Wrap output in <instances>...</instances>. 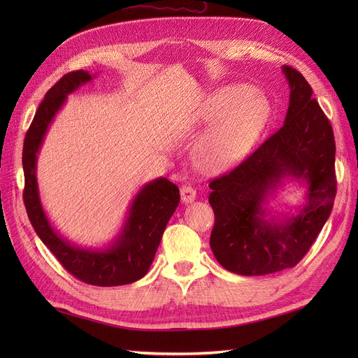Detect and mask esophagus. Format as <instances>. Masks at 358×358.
Masks as SVG:
<instances>
[{
  "instance_id": "obj_1",
  "label": "esophagus",
  "mask_w": 358,
  "mask_h": 358,
  "mask_svg": "<svg viewBox=\"0 0 358 358\" xmlns=\"http://www.w3.org/2000/svg\"><path fill=\"white\" fill-rule=\"evenodd\" d=\"M196 197H197L196 189H194L189 185H182V188H180V199H182L183 203H191V201L196 200Z\"/></svg>"
}]
</instances>
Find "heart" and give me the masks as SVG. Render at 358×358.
<instances>
[{
	"mask_svg": "<svg viewBox=\"0 0 358 358\" xmlns=\"http://www.w3.org/2000/svg\"><path fill=\"white\" fill-rule=\"evenodd\" d=\"M272 116V106L252 86L230 85L206 95L188 116L189 129L209 128L194 146V159L209 175L239 166L251 154Z\"/></svg>",
	"mask_w": 358,
	"mask_h": 358,
	"instance_id": "obj_1",
	"label": "heart"
}]
</instances>
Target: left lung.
I'll use <instances>...</instances> for the list:
<instances>
[{
    "instance_id": "8db88e82",
    "label": "left lung",
    "mask_w": 358,
    "mask_h": 358,
    "mask_svg": "<svg viewBox=\"0 0 358 358\" xmlns=\"http://www.w3.org/2000/svg\"><path fill=\"white\" fill-rule=\"evenodd\" d=\"M289 106L284 125L242 164L210 182V248L233 273L262 276L294 267L329 220L336 197L334 136L297 70L284 66ZM287 178L307 188L296 213L273 215L268 197Z\"/></svg>"
}]
</instances>
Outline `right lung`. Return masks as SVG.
Returning <instances> with one entry per match:
<instances>
[{"instance_id":"1","label":"right lung","mask_w":358,"mask_h":358,"mask_svg":"<svg viewBox=\"0 0 358 358\" xmlns=\"http://www.w3.org/2000/svg\"><path fill=\"white\" fill-rule=\"evenodd\" d=\"M95 74L79 70L64 78L48 91L32 119L24 142V203L31 225L64 268L85 284L116 287L143 278L154 262L162 233L180 201L179 188L166 178H158L140 188L115 239L103 248H83L62 237L43 209L37 182V157L53 117L62 109L67 95L90 83Z\"/></svg>"}]
</instances>
